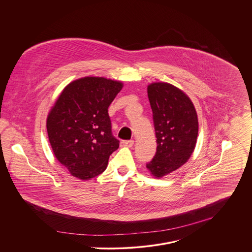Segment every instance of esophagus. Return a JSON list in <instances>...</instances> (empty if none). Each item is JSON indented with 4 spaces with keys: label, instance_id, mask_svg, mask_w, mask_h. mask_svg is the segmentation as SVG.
<instances>
[{
    "label": "esophagus",
    "instance_id": "esophagus-1",
    "mask_svg": "<svg viewBox=\"0 0 252 252\" xmlns=\"http://www.w3.org/2000/svg\"><path fill=\"white\" fill-rule=\"evenodd\" d=\"M120 144L123 147H132L134 145V140H122Z\"/></svg>",
    "mask_w": 252,
    "mask_h": 252
}]
</instances>
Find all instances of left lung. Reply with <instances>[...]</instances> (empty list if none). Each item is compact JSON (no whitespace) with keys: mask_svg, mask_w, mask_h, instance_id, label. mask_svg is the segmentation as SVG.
Here are the masks:
<instances>
[{"mask_svg":"<svg viewBox=\"0 0 252 252\" xmlns=\"http://www.w3.org/2000/svg\"><path fill=\"white\" fill-rule=\"evenodd\" d=\"M157 137V152L146 164L150 174L161 178L185 164L192 155L198 119L189 97L175 86L158 82L147 87Z\"/></svg>","mask_w":252,"mask_h":252,"instance_id":"1","label":"left lung"}]
</instances>
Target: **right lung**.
<instances>
[{"label": "right lung", "mask_w": 252, "mask_h": 252, "mask_svg": "<svg viewBox=\"0 0 252 252\" xmlns=\"http://www.w3.org/2000/svg\"><path fill=\"white\" fill-rule=\"evenodd\" d=\"M123 83L104 77H84L68 84L47 116V132L55 157L81 180L107 168L119 147L112 134L108 109Z\"/></svg>", "instance_id": "add662e5"}]
</instances>
